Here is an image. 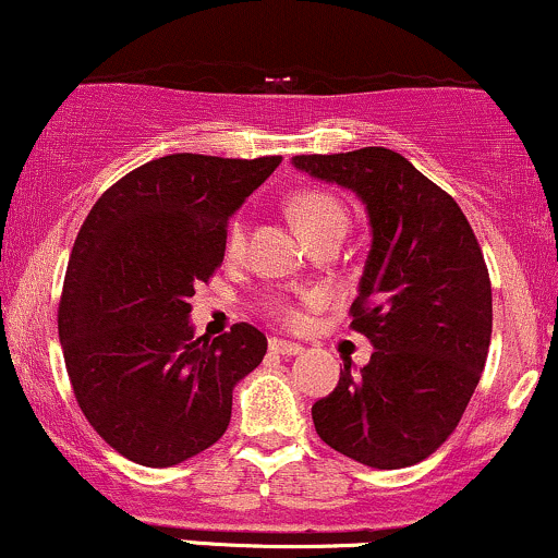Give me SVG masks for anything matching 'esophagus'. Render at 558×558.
Here are the masks:
<instances>
[{
  "instance_id": "1",
  "label": "esophagus",
  "mask_w": 558,
  "mask_h": 558,
  "mask_svg": "<svg viewBox=\"0 0 558 558\" xmlns=\"http://www.w3.org/2000/svg\"><path fill=\"white\" fill-rule=\"evenodd\" d=\"M269 352L280 354V357H296V354L304 352V347L291 344V341H283V339H269Z\"/></svg>"
}]
</instances>
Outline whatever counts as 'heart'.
<instances>
[{
    "label": "heart",
    "mask_w": 558,
    "mask_h": 558,
    "mask_svg": "<svg viewBox=\"0 0 558 558\" xmlns=\"http://www.w3.org/2000/svg\"><path fill=\"white\" fill-rule=\"evenodd\" d=\"M293 222L299 225V230L304 235L312 238L317 232L328 230V228H347V214L339 206V201L333 195L320 193V190H302L291 198L289 204ZM243 241H246V225L243 219H232L230 228H228V251L238 254L243 248ZM272 312L278 317H283L286 323H299V312L291 307V304L283 302H275Z\"/></svg>",
    "instance_id": "b5f03b06"
}]
</instances>
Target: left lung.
I'll return each instance as SVG.
<instances>
[{"label": "left lung", "instance_id": "obj_1", "mask_svg": "<svg viewBox=\"0 0 558 558\" xmlns=\"http://www.w3.org/2000/svg\"><path fill=\"white\" fill-rule=\"evenodd\" d=\"M315 180L352 190L371 225L352 328L371 339L360 373L312 405L326 445L371 469L432 456L466 410L493 333V289L461 206L389 148L293 156Z\"/></svg>", "mask_w": 558, "mask_h": 558}]
</instances>
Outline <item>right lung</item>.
Listing matches in <instances>:
<instances>
[{"label":"right lung","mask_w":558,"mask_h":558,"mask_svg":"<svg viewBox=\"0 0 558 558\" xmlns=\"http://www.w3.org/2000/svg\"><path fill=\"white\" fill-rule=\"evenodd\" d=\"M283 161L171 153L97 198L65 269L58 333L78 408L113 450L167 469L211 448L262 330L195 339L190 302L222 265L230 217Z\"/></svg>","instance_id":"1"}]
</instances>
